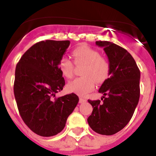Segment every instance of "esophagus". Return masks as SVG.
<instances>
[{
  "instance_id": "34e87169",
  "label": "esophagus",
  "mask_w": 156,
  "mask_h": 156,
  "mask_svg": "<svg viewBox=\"0 0 156 156\" xmlns=\"http://www.w3.org/2000/svg\"><path fill=\"white\" fill-rule=\"evenodd\" d=\"M87 100L84 98H80V100H79V102L80 103H83V102H86Z\"/></svg>"
}]
</instances>
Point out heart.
Instances as JSON below:
<instances>
[{
    "label": "heart",
    "mask_w": 156,
    "mask_h": 156,
    "mask_svg": "<svg viewBox=\"0 0 156 156\" xmlns=\"http://www.w3.org/2000/svg\"><path fill=\"white\" fill-rule=\"evenodd\" d=\"M74 62L76 66H83V77L76 78L67 84V90L80 96H85L92 91L95 82L103 83L110 76V64L105 58L101 57L98 51L87 45H80L73 51ZM58 68L66 78L73 76L74 64L67 57H62L58 62Z\"/></svg>",
    "instance_id": "obj_1"
}]
</instances>
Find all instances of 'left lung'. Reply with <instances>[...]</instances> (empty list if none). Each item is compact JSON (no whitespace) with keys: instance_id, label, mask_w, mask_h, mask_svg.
I'll return each mask as SVG.
<instances>
[{"instance_id":"left-lung-1","label":"left lung","mask_w":156,"mask_h":156,"mask_svg":"<svg viewBox=\"0 0 156 156\" xmlns=\"http://www.w3.org/2000/svg\"><path fill=\"white\" fill-rule=\"evenodd\" d=\"M102 47L110 64V77L101 86V101L88 100L93 111L87 122L94 131L112 135L126 126L140 98V73L132 55L108 41H96Z\"/></svg>"}]
</instances>
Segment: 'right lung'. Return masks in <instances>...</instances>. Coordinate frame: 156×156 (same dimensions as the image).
I'll return each mask as SVG.
<instances>
[{
    "mask_svg": "<svg viewBox=\"0 0 156 156\" xmlns=\"http://www.w3.org/2000/svg\"><path fill=\"white\" fill-rule=\"evenodd\" d=\"M69 44V41H40L16 66L14 94L19 114L32 131L42 137L60 133L79 101L73 93L55 98L65 86L59 60Z\"/></svg>",
    "mask_w": 156,
    "mask_h": 156,
    "instance_id": "1",
    "label": "right lung"
}]
</instances>
